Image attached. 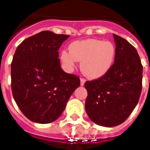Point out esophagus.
Listing matches in <instances>:
<instances>
[{"label":"esophagus","mask_w":150,"mask_h":150,"mask_svg":"<svg viewBox=\"0 0 150 150\" xmlns=\"http://www.w3.org/2000/svg\"><path fill=\"white\" fill-rule=\"evenodd\" d=\"M85 82H86V80H85L84 79H80V85H81L82 86H84Z\"/></svg>","instance_id":"esophagus-1"}]
</instances>
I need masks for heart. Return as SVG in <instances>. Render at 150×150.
<instances>
[{
  "label": "heart",
  "mask_w": 150,
  "mask_h": 150,
  "mask_svg": "<svg viewBox=\"0 0 150 150\" xmlns=\"http://www.w3.org/2000/svg\"><path fill=\"white\" fill-rule=\"evenodd\" d=\"M116 53V47L110 41L87 39L71 43L69 51L61 52V60L68 71L72 70L77 61H81L82 72L89 79H97L110 70Z\"/></svg>",
  "instance_id": "heart-1"
}]
</instances>
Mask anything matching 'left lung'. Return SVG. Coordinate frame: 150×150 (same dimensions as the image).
<instances>
[{
    "label": "left lung",
    "mask_w": 150,
    "mask_h": 150,
    "mask_svg": "<svg viewBox=\"0 0 150 150\" xmlns=\"http://www.w3.org/2000/svg\"><path fill=\"white\" fill-rule=\"evenodd\" d=\"M113 36L117 53L112 68L104 76L85 83L86 114L93 122L108 128L128 118L142 92V65L137 50L122 37Z\"/></svg>",
    "instance_id": "8db88e82"
}]
</instances>
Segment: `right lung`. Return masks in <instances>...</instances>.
I'll use <instances>...</instances> for the list:
<instances>
[{
    "label": "right lung",
    "instance_id": "1",
    "mask_svg": "<svg viewBox=\"0 0 150 150\" xmlns=\"http://www.w3.org/2000/svg\"><path fill=\"white\" fill-rule=\"evenodd\" d=\"M68 35L42 31L22 41L13 57L11 91L22 114L33 122L48 124L64 110L79 78L61 68L58 50Z\"/></svg>",
    "mask_w": 150,
    "mask_h": 150
}]
</instances>
